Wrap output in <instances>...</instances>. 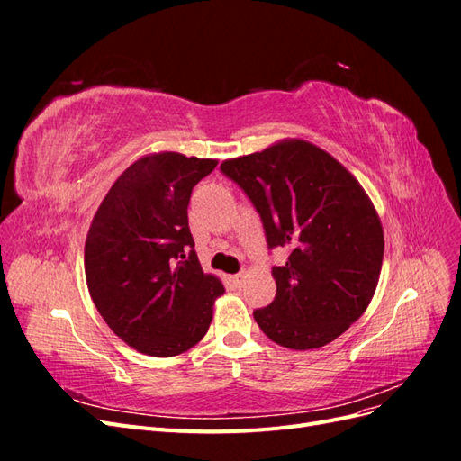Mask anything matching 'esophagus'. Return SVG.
<instances>
[{
  "instance_id": "34e87169",
  "label": "esophagus",
  "mask_w": 461,
  "mask_h": 461,
  "mask_svg": "<svg viewBox=\"0 0 461 461\" xmlns=\"http://www.w3.org/2000/svg\"><path fill=\"white\" fill-rule=\"evenodd\" d=\"M230 283H232L234 288H242V285H244V275H242V273L232 275V276H230Z\"/></svg>"
}]
</instances>
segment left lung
<instances>
[{
    "instance_id": "left-lung-1",
    "label": "left lung",
    "mask_w": 461,
    "mask_h": 461,
    "mask_svg": "<svg viewBox=\"0 0 461 461\" xmlns=\"http://www.w3.org/2000/svg\"><path fill=\"white\" fill-rule=\"evenodd\" d=\"M221 171L261 215L269 248L290 256L273 267L275 300L254 312L259 329L290 350H313L364 315L379 283L384 234L357 178L302 138L225 159Z\"/></svg>"
}]
</instances>
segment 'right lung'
I'll list each match as a JSON object with an SVG mask.
<instances>
[{
    "label": "right lung",
    "instance_id": "right-lung-1",
    "mask_svg": "<svg viewBox=\"0 0 461 461\" xmlns=\"http://www.w3.org/2000/svg\"><path fill=\"white\" fill-rule=\"evenodd\" d=\"M217 159L158 151L124 169L92 219L85 273L107 327L153 357L196 346L212 325L221 278L203 273L188 229L192 188Z\"/></svg>",
    "mask_w": 461,
    "mask_h": 461
}]
</instances>
